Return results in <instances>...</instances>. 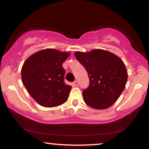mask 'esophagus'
Segmentation results:
<instances>
[{
  "label": "esophagus",
  "instance_id": "esophagus-1",
  "mask_svg": "<svg viewBox=\"0 0 149 149\" xmlns=\"http://www.w3.org/2000/svg\"><path fill=\"white\" fill-rule=\"evenodd\" d=\"M73 85H74V86H78L79 85V83H78V81H74V82H73Z\"/></svg>",
  "mask_w": 149,
  "mask_h": 149
}]
</instances>
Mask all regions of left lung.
<instances>
[{
	"label": "left lung",
	"mask_w": 149,
	"mask_h": 149,
	"mask_svg": "<svg viewBox=\"0 0 149 149\" xmlns=\"http://www.w3.org/2000/svg\"><path fill=\"white\" fill-rule=\"evenodd\" d=\"M74 56L89 76V87L83 91L86 104L94 109L111 107L127 83V70L124 62L113 53L99 49L88 52H76Z\"/></svg>",
	"instance_id": "8db88e82"
}]
</instances>
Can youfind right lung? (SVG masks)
Instances as JSON below:
<instances>
[{
    "mask_svg": "<svg viewBox=\"0 0 149 149\" xmlns=\"http://www.w3.org/2000/svg\"><path fill=\"white\" fill-rule=\"evenodd\" d=\"M70 55L55 49H45L31 55L24 63L22 83L42 107H58L68 100L72 86L64 83L62 64Z\"/></svg>",
    "mask_w": 149,
    "mask_h": 149,
    "instance_id": "add662e5",
    "label": "right lung"
}]
</instances>
